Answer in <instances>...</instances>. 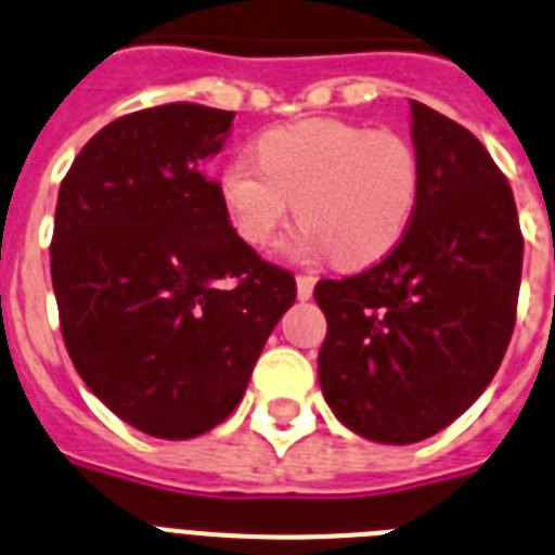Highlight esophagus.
I'll list each match as a JSON object with an SVG mask.
<instances>
[{"label": "esophagus", "instance_id": "obj_1", "mask_svg": "<svg viewBox=\"0 0 555 555\" xmlns=\"http://www.w3.org/2000/svg\"><path fill=\"white\" fill-rule=\"evenodd\" d=\"M315 282L318 279L312 276V273H298L296 284H298V298H301V301H307V298L312 296V291H315Z\"/></svg>", "mask_w": 555, "mask_h": 555}]
</instances>
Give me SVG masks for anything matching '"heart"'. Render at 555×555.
Returning <instances> with one entry per match:
<instances>
[{"label":"heart","mask_w":555,"mask_h":555,"mask_svg":"<svg viewBox=\"0 0 555 555\" xmlns=\"http://www.w3.org/2000/svg\"><path fill=\"white\" fill-rule=\"evenodd\" d=\"M257 156L231 158L220 172L225 215L245 243H271L296 201L305 225L293 250H326L340 268H365L388 257L411 225L422 164L402 133L307 119L262 133Z\"/></svg>","instance_id":"heart-1"}]
</instances>
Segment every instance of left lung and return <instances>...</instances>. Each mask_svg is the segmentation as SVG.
I'll use <instances>...</instances> for the list:
<instances>
[{
  "label": "left lung",
  "mask_w": 555,
  "mask_h": 555,
  "mask_svg": "<svg viewBox=\"0 0 555 555\" xmlns=\"http://www.w3.org/2000/svg\"><path fill=\"white\" fill-rule=\"evenodd\" d=\"M422 190L397 248L374 268L321 279L318 383L358 436L416 444L498 374L517 321L522 231L508 181L464 125L411 100Z\"/></svg>",
  "instance_id": "8db88e82"
}]
</instances>
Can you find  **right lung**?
<instances>
[{
	"label": "right lung",
	"mask_w": 555,
	"mask_h": 555,
	"mask_svg": "<svg viewBox=\"0 0 555 555\" xmlns=\"http://www.w3.org/2000/svg\"><path fill=\"white\" fill-rule=\"evenodd\" d=\"M234 111L167 103L86 142L50 245L61 332L91 393L137 430L195 438L248 388L296 279L264 262L206 176Z\"/></svg>",
	"instance_id": "add662e5"
}]
</instances>
